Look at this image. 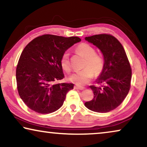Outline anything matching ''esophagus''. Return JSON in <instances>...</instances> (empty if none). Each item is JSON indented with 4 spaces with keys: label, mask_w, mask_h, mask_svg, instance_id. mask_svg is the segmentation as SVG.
<instances>
[{
    "label": "esophagus",
    "mask_w": 147,
    "mask_h": 147,
    "mask_svg": "<svg viewBox=\"0 0 147 147\" xmlns=\"http://www.w3.org/2000/svg\"><path fill=\"white\" fill-rule=\"evenodd\" d=\"M74 88L76 90H80L85 89V88L83 87V86H74Z\"/></svg>",
    "instance_id": "34e87169"
}]
</instances>
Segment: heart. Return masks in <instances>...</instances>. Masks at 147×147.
Listing matches in <instances>:
<instances>
[{"label":"heart","instance_id":"1","mask_svg":"<svg viewBox=\"0 0 147 147\" xmlns=\"http://www.w3.org/2000/svg\"><path fill=\"white\" fill-rule=\"evenodd\" d=\"M76 50L86 57L84 66L85 68L76 71L70 75L69 79L78 86L85 85L91 81L95 74L98 75L102 71L104 65L103 57L96 54V49L90 44L81 43L76 47ZM69 54L65 51L61 58V65L63 70L69 72L71 70V64L69 61Z\"/></svg>","mask_w":147,"mask_h":147}]
</instances>
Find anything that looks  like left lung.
Masks as SVG:
<instances>
[{"mask_svg": "<svg viewBox=\"0 0 147 147\" xmlns=\"http://www.w3.org/2000/svg\"><path fill=\"white\" fill-rule=\"evenodd\" d=\"M103 54L104 68L96 80L102 85L90 86L94 98L84 103L92 111L105 113L113 110L123 102L130 90L132 70L122 44L112 35L100 34L85 37Z\"/></svg>", "mask_w": 147, "mask_h": 147, "instance_id": "left-lung-1", "label": "left lung"}]
</instances>
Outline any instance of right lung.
I'll return each instance as SVG.
<instances>
[{"label":"right lung","instance_id":"add662e5","mask_svg":"<svg viewBox=\"0 0 147 147\" xmlns=\"http://www.w3.org/2000/svg\"><path fill=\"white\" fill-rule=\"evenodd\" d=\"M81 39L43 35L25 47L16 69L17 90L26 105L40 114H49L63 105L73 84L55 83L64 78L61 58L66 50Z\"/></svg>","mask_w":147,"mask_h":147}]
</instances>
